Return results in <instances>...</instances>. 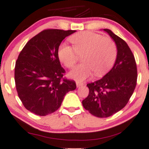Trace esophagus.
I'll use <instances>...</instances> for the list:
<instances>
[{"label":"esophagus","mask_w":149,"mask_h":149,"mask_svg":"<svg viewBox=\"0 0 149 149\" xmlns=\"http://www.w3.org/2000/svg\"><path fill=\"white\" fill-rule=\"evenodd\" d=\"M83 86V83L79 82V81H77V82H76V86H77L78 88L80 86Z\"/></svg>","instance_id":"esophagus-1"}]
</instances>
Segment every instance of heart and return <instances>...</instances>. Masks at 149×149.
Instances as JSON below:
<instances>
[{
	"mask_svg": "<svg viewBox=\"0 0 149 149\" xmlns=\"http://www.w3.org/2000/svg\"><path fill=\"white\" fill-rule=\"evenodd\" d=\"M74 48L63 43L58 50L60 61L67 68H72L79 56L84 63L77 65L68 76L77 81H84L94 72L97 76H103L111 68L116 58L117 49L112 40L93 32L79 33L70 38Z\"/></svg>",
	"mask_w": 149,
	"mask_h": 149,
	"instance_id": "1",
	"label": "heart"
}]
</instances>
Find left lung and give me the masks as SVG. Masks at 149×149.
Here are the masks:
<instances>
[{
	"label": "left lung",
	"instance_id": "left-lung-1",
	"mask_svg": "<svg viewBox=\"0 0 149 149\" xmlns=\"http://www.w3.org/2000/svg\"><path fill=\"white\" fill-rule=\"evenodd\" d=\"M103 31L115 42L116 59L113 68L102 79L87 84L88 95L82 101L84 109L98 118L109 117L124 108L137 81L135 58L127 43L111 30Z\"/></svg>",
	"mask_w": 149,
	"mask_h": 149
}]
</instances>
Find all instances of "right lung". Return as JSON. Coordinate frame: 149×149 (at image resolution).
<instances>
[{
  "mask_svg": "<svg viewBox=\"0 0 149 149\" xmlns=\"http://www.w3.org/2000/svg\"><path fill=\"white\" fill-rule=\"evenodd\" d=\"M76 31L48 29L28 41L15 66L18 97L29 111L44 116L57 111L68 92L76 88L74 81L63 79L58 50L62 40Z\"/></svg>",
  "mask_w": 149,
  "mask_h": 149,
  "instance_id": "right-lung-1",
  "label": "right lung"
}]
</instances>
